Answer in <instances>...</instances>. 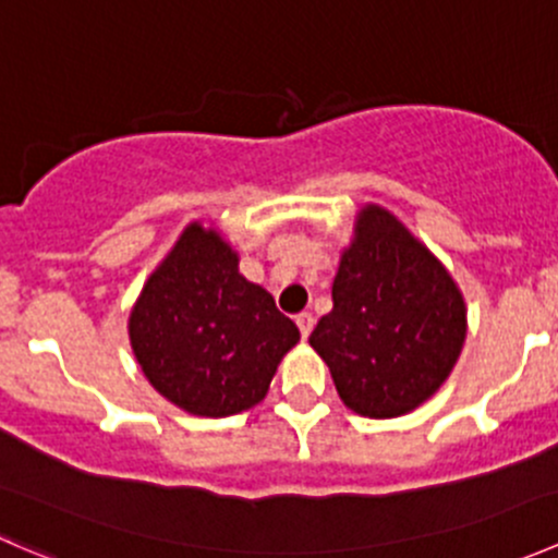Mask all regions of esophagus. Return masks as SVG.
<instances>
[{
    "label": "esophagus",
    "mask_w": 558,
    "mask_h": 558,
    "mask_svg": "<svg viewBox=\"0 0 558 558\" xmlns=\"http://www.w3.org/2000/svg\"><path fill=\"white\" fill-rule=\"evenodd\" d=\"M296 326H300L302 340H307V337H311V331H313V326H315L313 313H300V315H296Z\"/></svg>",
    "instance_id": "1"
}]
</instances>
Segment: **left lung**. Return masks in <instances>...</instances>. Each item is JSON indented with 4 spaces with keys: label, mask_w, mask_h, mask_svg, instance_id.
Listing matches in <instances>:
<instances>
[{
    "label": "left lung",
    "mask_w": 558,
    "mask_h": 558,
    "mask_svg": "<svg viewBox=\"0 0 558 558\" xmlns=\"http://www.w3.org/2000/svg\"><path fill=\"white\" fill-rule=\"evenodd\" d=\"M331 302L311 345L353 413L397 418L446 384L466 337L464 296L440 258L380 205L356 216Z\"/></svg>",
    "instance_id": "obj_1"
}]
</instances>
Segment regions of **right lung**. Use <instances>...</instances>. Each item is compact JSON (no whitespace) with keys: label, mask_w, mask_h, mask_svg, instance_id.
I'll use <instances>...</instances> for the list:
<instances>
[{"label":"right lung","mask_w":558,"mask_h":558,"mask_svg":"<svg viewBox=\"0 0 558 558\" xmlns=\"http://www.w3.org/2000/svg\"><path fill=\"white\" fill-rule=\"evenodd\" d=\"M238 262L216 229L189 223L129 315L145 378L191 415L223 418L262 402L280 359L300 342L294 320Z\"/></svg>","instance_id":"1"}]
</instances>
